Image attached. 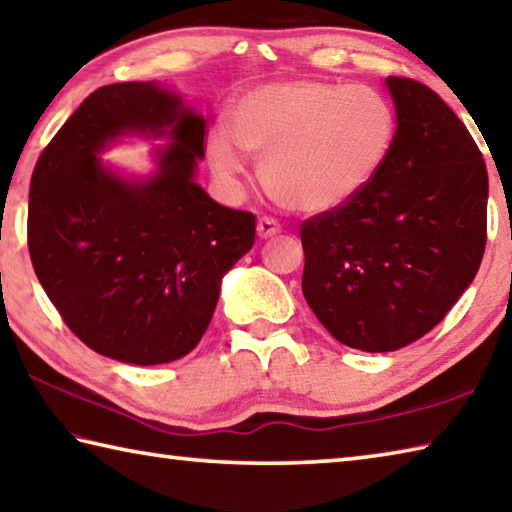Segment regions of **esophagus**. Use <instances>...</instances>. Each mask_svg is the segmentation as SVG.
<instances>
[{
    "label": "esophagus",
    "instance_id": "obj_1",
    "mask_svg": "<svg viewBox=\"0 0 512 512\" xmlns=\"http://www.w3.org/2000/svg\"><path fill=\"white\" fill-rule=\"evenodd\" d=\"M280 230H282V226L277 224V219H273V217H262L257 221V235L262 239L275 237Z\"/></svg>",
    "mask_w": 512,
    "mask_h": 512
}]
</instances>
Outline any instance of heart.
I'll list each match as a JSON object with an SVG mask.
<instances>
[{
  "label": "heart",
  "mask_w": 512,
  "mask_h": 512,
  "mask_svg": "<svg viewBox=\"0 0 512 512\" xmlns=\"http://www.w3.org/2000/svg\"><path fill=\"white\" fill-rule=\"evenodd\" d=\"M235 132L212 127L208 161L235 185L246 152L264 156L262 179L282 206L318 215L369 188L396 143V111L378 89L329 80H284L237 102Z\"/></svg>",
  "instance_id": "b5f03b06"
}]
</instances>
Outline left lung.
Masks as SVG:
<instances>
[{"mask_svg":"<svg viewBox=\"0 0 512 512\" xmlns=\"http://www.w3.org/2000/svg\"><path fill=\"white\" fill-rule=\"evenodd\" d=\"M396 143L356 199L300 226L302 293L342 345L380 353L423 338L479 271L488 172L430 87L389 76Z\"/></svg>","mask_w":512,"mask_h":512,"instance_id":"obj_1","label":"left lung"}]
</instances>
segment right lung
Here are the masks:
<instances>
[{"instance_id": "right-lung-1", "label": "right lung", "mask_w": 512, "mask_h": 512, "mask_svg": "<svg viewBox=\"0 0 512 512\" xmlns=\"http://www.w3.org/2000/svg\"><path fill=\"white\" fill-rule=\"evenodd\" d=\"M125 133L167 135L160 172L125 182L95 156ZM206 120L154 82L96 89L35 163L29 253L67 327L100 356L161 365L199 345L219 284L255 244V215L194 183Z\"/></svg>"}]
</instances>
